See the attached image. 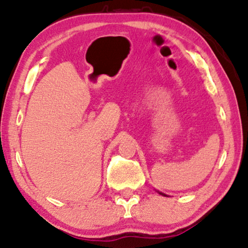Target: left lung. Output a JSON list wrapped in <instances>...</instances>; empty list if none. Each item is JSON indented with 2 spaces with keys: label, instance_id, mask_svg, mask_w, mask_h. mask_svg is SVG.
<instances>
[{
  "label": "left lung",
  "instance_id": "obj_1",
  "mask_svg": "<svg viewBox=\"0 0 248 248\" xmlns=\"http://www.w3.org/2000/svg\"><path fill=\"white\" fill-rule=\"evenodd\" d=\"M156 191H157V193H158V194H160V195H162V196H167V195H166V194H164V193H162V191H158V190H156Z\"/></svg>",
  "mask_w": 248,
  "mask_h": 248
}]
</instances>
